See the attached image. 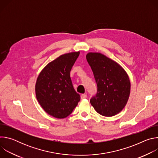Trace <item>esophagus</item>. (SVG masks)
<instances>
[{
    "mask_svg": "<svg viewBox=\"0 0 158 158\" xmlns=\"http://www.w3.org/2000/svg\"><path fill=\"white\" fill-rule=\"evenodd\" d=\"M86 98H87V95H86V94H82L81 96V99H85Z\"/></svg>",
    "mask_w": 158,
    "mask_h": 158,
    "instance_id": "esophagus-1",
    "label": "esophagus"
}]
</instances>
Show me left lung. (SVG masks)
<instances>
[{"instance_id": "obj_1", "label": "left lung", "mask_w": 158, "mask_h": 158, "mask_svg": "<svg viewBox=\"0 0 158 158\" xmlns=\"http://www.w3.org/2000/svg\"><path fill=\"white\" fill-rule=\"evenodd\" d=\"M86 59L97 84L96 94L90 102L101 115L115 116L124 107L130 94L127 73L118 63L102 54L88 53Z\"/></svg>"}]
</instances>
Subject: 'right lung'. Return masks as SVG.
I'll return each mask as SVG.
<instances>
[{
  "label": "right lung",
  "instance_id": "add662e5",
  "mask_svg": "<svg viewBox=\"0 0 158 158\" xmlns=\"http://www.w3.org/2000/svg\"><path fill=\"white\" fill-rule=\"evenodd\" d=\"M79 52L62 55L49 63L39 75L37 99L48 114L59 119L70 115L81 99L70 77Z\"/></svg>",
  "mask_w": 158,
  "mask_h": 158
}]
</instances>
